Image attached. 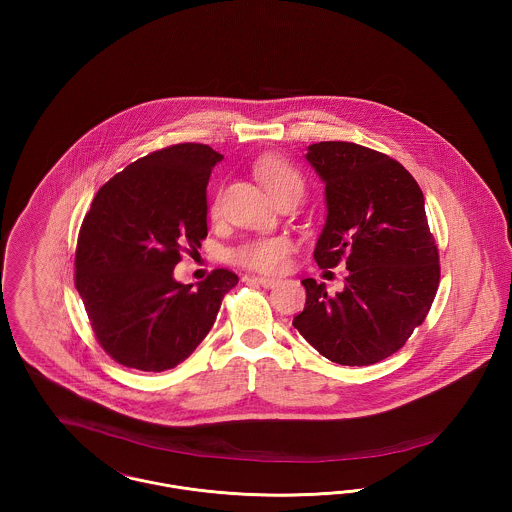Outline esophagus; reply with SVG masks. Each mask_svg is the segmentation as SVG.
<instances>
[{
    "label": "esophagus",
    "instance_id": "34e87169",
    "mask_svg": "<svg viewBox=\"0 0 512 512\" xmlns=\"http://www.w3.org/2000/svg\"><path fill=\"white\" fill-rule=\"evenodd\" d=\"M249 280L255 282V284H259V286H263V288H274V286L278 284L276 278H268V276H251Z\"/></svg>",
    "mask_w": 512,
    "mask_h": 512
}]
</instances>
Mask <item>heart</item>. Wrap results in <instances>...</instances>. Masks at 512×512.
I'll return each instance as SVG.
<instances>
[{"instance_id": "b5f03b06", "label": "heart", "mask_w": 512, "mask_h": 512, "mask_svg": "<svg viewBox=\"0 0 512 512\" xmlns=\"http://www.w3.org/2000/svg\"><path fill=\"white\" fill-rule=\"evenodd\" d=\"M257 176L263 182L268 195L274 199L282 194L303 195L305 184L301 174L282 159L267 157L259 161ZM292 244L290 240L276 236V238H259L247 242L236 251V261L244 267L259 270V272H278L286 265Z\"/></svg>"}]
</instances>
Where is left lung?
Segmentation results:
<instances>
[{"mask_svg": "<svg viewBox=\"0 0 512 512\" xmlns=\"http://www.w3.org/2000/svg\"><path fill=\"white\" fill-rule=\"evenodd\" d=\"M324 182L326 222L318 236L320 268L345 263L336 295L313 278L293 326L318 353L345 366L374 365L405 345L424 322L439 284V255L424 195L403 165L349 142L307 147Z\"/></svg>", "mask_w": 512, "mask_h": 512, "instance_id": "8db88e82", "label": "left lung"}]
</instances>
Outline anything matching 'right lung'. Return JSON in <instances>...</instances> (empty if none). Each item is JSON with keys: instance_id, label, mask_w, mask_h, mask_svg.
I'll use <instances>...</instances> for the list:
<instances>
[{"instance_id": "right-lung-1", "label": "right lung", "mask_w": 512, "mask_h": 512, "mask_svg": "<svg viewBox=\"0 0 512 512\" xmlns=\"http://www.w3.org/2000/svg\"><path fill=\"white\" fill-rule=\"evenodd\" d=\"M220 161L203 144L153 151L101 186L84 217L74 284L99 345L121 365L163 372L186 361L238 284L226 268L195 286L174 278L180 251L207 236V184Z\"/></svg>"}]
</instances>
